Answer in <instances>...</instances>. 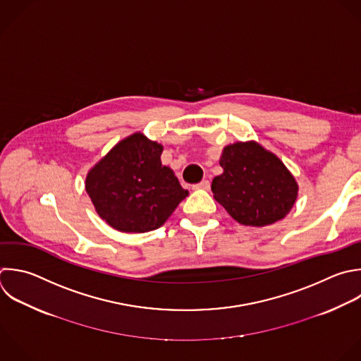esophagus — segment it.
Instances as JSON below:
<instances>
[{
    "mask_svg": "<svg viewBox=\"0 0 361 361\" xmlns=\"http://www.w3.org/2000/svg\"><path fill=\"white\" fill-rule=\"evenodd\" d=\"M192 188H193V189H204V190H209V189H210V182H209L207 179H203L202 182L195 183Z\"/></svg>",
    "mask_w": 361,
    "mask_h": 361,
    "instance_id": "esophagus-1",
    "label": "esophagus"
}]
</instances>
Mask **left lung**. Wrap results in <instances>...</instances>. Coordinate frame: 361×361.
I'll return each mask as SVG.
<instances>
[{"label":"left lung","mask_w":361,"mask_h":361,"mask_svg":"<svg viewBox=\"0 0 361 361\" xmlns=\"http://www.w3.org/2000/svg\"><path fill=\"white\" fill-rule=\"evenodd\" d=\"M224 172L212 182L214 199L238 223L262 227L283 219L292 209L298 185L285 165L255 142L224 148Z\"/></svg>","instance_id":"left-lung-1"}]
</instances>
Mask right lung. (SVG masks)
<instances>
[{"instance_id": "add662e5", "label": "right lung", "mask_w": 361, "mask_h": 361, "mask_svg": "<svg viewBox=\"0 0 361 361\" xmlns=\"http://www.w3.org/2000/svg\"><path fill=\"white\" fill-rule=\"evenodd\" d=\"M162 147L142 134L118 142L87 175L99 216L124 233L161 227L188 196L173 171L161 162Z\"/></svg>"}]
</instances>
